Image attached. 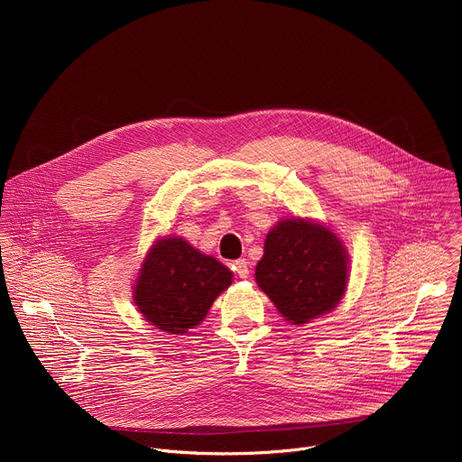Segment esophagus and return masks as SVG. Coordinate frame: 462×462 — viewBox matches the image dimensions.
<instances>
[{
    "label": "esophagus",
    "mask_w": 462,
    "mask_h": 462,
    "mask_svg": "<svg viewBox=\"0 0 462 462\" xmlns=\"http://www.w3.org/2000/svg\"><path fill=\"white\" fill-rule=\"evenodd\" d=\"M234 271H236V274H237L241 280H246L248 274H250V271H248V261H246V259H237V261L234 263Z\"/></svg>",
    "instance_id": "1"
}]
</instances>
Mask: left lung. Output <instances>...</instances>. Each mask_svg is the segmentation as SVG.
Here are the masks:
<instances>
[{"label": "left lung", "mask_w": 462, "mask_h": 462, "mask_svg": "<svg viewBox=\"0 0 462 462\" xmlns=\"http://www.w3.org/2000/svg\"><path fill=\"white\" fill-rule=\"evenodd\" d=\"M349 254L342 239L321 223L282 219L267 234L255 265V283L292 325L331 312L346 294Z\"/></svg>", "instance_id": "left-lung-1"}]
</instances>
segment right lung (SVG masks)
<instances>
[{"label":"right lung","instance_id":"right-lung-1","mask_svg":"<svg viewBox=\"0 0 462 462\" xmlns=\"http://www.w3.org/2000/svg\"><path fill=\"white\" fill-rule=\"evenodd\" d=\"M232 276L221 261L182 237H161L143 261L134 301L161 331L184 335L207 318L216 298L232 285Z\"/></svg>","mask_w":462,"mask_h":462}]
</instances>
